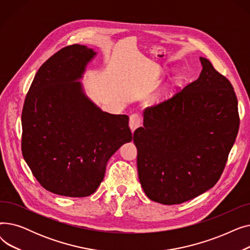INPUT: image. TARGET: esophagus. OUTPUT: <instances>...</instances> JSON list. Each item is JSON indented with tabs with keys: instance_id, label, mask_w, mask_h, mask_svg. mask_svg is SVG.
<instances>
[{
	"instance_id": "esophagus-1",
	"label": "esophagus",
	"mask_w": 250,
	"mask_h": 250,
	"mask_svg": "<svg viewBox=\"0 0 250 250\" xmlns=\"http://www.w3.org/2000/svg\"><path fill=\"white\" fill-rule=\"evenodd\" d=\"M141 123H142V120H141V116L137 113H134L129 116V123H128V125H129V128L132 132L134 133L135 129L137 127H139L141 125Z\"/></svg>"
}]
</instances>
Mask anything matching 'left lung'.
<instances>
[{"label": "left lung", "instance_id": "obj_1", "mask_svg": "<svg viewBox=\"0 0 250 250\" xmlns=\"http://www.w3.org/2000/svg\"><path fill=\"white\" fill-rule=\"evenodd\" d=\"M200 77L171 99L143 112L134 133L141 186L151 201L177 205L212 188L239 129L228 79L200 58Z\"/></svg>", "mask_w": 250, "mask_h": 250}]
</instances>
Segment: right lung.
<instances>
[{
	"label": "right lung",
	"mask_w": 250,
	"mask_h": 250,
	"mask_svg": "<svg viewBox=\"0 0 250 250\" xmlns=\"http://www.w3.org/2000/svg\"><path fill=\"white\" fill-rule=\"evenodd\" d=\"M97 52L73 44L37 71L22 110V154L37 181L56 194L96 191L110 157L132 141L128 116L103 111L81 82Z\"/></svg>",
	"instance_id": "1"
}]
</instances>
